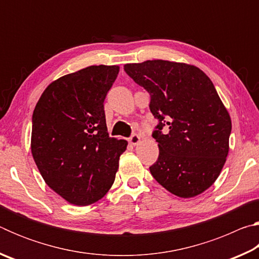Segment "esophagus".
<instances>
[{
	"mask_svg": "<svg viewBox=\"0 0 259 259\" xmlns=\"http://www.w3.org/2000/svg\"><path fill=\"white\" fill-rule=\"evenodd\" d=\"M140 142V137H139V135H137V134H134L133 136H131V137L129 138V143L131 144V145H134V146H136L137 145V144Z\"/></svg>",
	"mask_w": 259,
	"mask_h": 259,
	"instance_id": "1",
	"label": "esophagus"
}]
</instances>
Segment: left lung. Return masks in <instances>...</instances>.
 <instances>
[{
  "label": "left lung",
  "mask_w": 259,
  "mask_h": 259,
  "mask_svg": "<svg viewBox=\"0 0 259 259\" xmlns=\"http://www.w3.org/2000/svg\"><path fill=\"white\" fill-rule=\"evenodd\" d=\"M124 71L150 94L159 121L153 138L160 153L150 166L152 176L179 198L208 190L226 162L232 130L211 80L193 65L161 59L125 64Z\"/></svg>",
  "instance_id": "left-lung-1"
}]
</instances>
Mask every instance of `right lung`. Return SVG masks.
Returning <instances> with one entry per match:
<instances>
[{
    "mask_svg": "<svg viewBox=\"0 0 259 259\" xmlns=\"http://www.w3.org/2000/svg\"><path fill=\"white\" fill-rule=\"evenodd\" d=\"M120 67L89 66L51 82L33 112L30 150L47 185L67 202H97L128 142L107 133L104 100Z\"/></svg>",
    "mask_w": 259,
    "mask_h": 259,
    "instance_id": "add662e5",
    "label": "right lung"
}]
</instances>
